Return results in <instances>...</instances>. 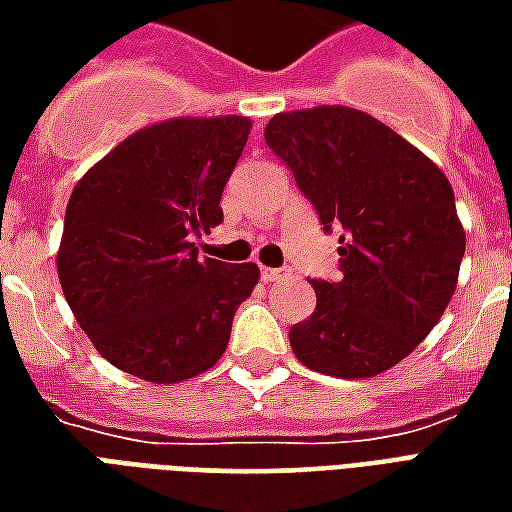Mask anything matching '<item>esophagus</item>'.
<instances>
[{"instance_id":"34e87169","label":"esophagus","mask_w":512,"mask_h":512,"mask_svg":"<svg viewBox=\"0 0 512 512\" xmlns=\"http://www.w3.org/2000/svg\"><path fill=\"white\" fill-rule=\"evenodd\" d=\"M285 277H290V274L288 271H282V268H263V271H260V279H263V282H279V279Z\"/></svg>"}]
</instances>
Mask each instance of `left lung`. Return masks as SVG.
<instances>
[{
  "label": "left lung",
  "instance_id": "obj_1",
  "mask_svg": "<svg viewBox=\"0 0 512 512\" xmlns=\"http://www.w3.org/2000/svg\"><path fill=\"white\" fill-rule=\"evenodd\" d=\"M266 145L323 230H343V279H312L318 301L290 329L293 354L337 378L395 367L439 323L458 285L466 235L450 180L381 120L348 106L271 117Z\"/></svg>",
  "mask_w": 512,
  "mask_h": 512
}]
</instances>
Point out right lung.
<instances>
[{"label": "right lung", "instance_id": "right-lung-1", "mask_svg": "<svg viewBox=\"0 0 512 512\" xmlns=\"http://www.w3.org/2000/svg\"><path fill=\"white\" fill-rule=\"evenodd\" d=\"M252 120L175 117L136 131L73 189L57 274L98 354L131 376L178 384L230 343L255 263L197 257L191 235L222 224V191Z\"/></svg>", "mask_w": 512, "mask_h": 512}]
</instances>
